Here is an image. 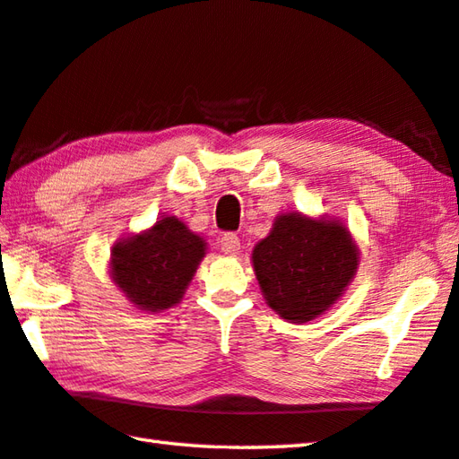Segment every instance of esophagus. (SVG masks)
I'll return each instance as SVG.
<instances>
[{
	"label": "esophagus",
	"mask_w": 459,
	"mask_h": 459,
	"mask_svg": "<svg viewBox=\"0 0 459 459\" xmlns=\"http://www.w3.org/2000/svg\"><path fill=\"white\" fill-rule=\"evenodd\" d=\"M220 246H221V252L228 254V255H236L239 252V238L236 234H223L220 239Z\"/></svg>",
	"instance_id": "1"
}]
</instances>
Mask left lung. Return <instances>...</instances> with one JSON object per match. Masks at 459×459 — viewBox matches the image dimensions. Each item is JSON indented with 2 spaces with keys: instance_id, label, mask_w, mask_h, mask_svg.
<instances>
[{
  "instance_id": "obj_1",
  "label": "left lung",
  "mask_w": 459,
  "mask_h": 459,
  "mask_svg": "<svg viewBox=\"0 0 459 459\" xmlns=\"http://www.w3.org/2000/svg\"><path fill=\"white\" fill-rule=\"evenodd\" d=\"M255 278L270 308L308 323L339 300L355 276L359 250L339 221L284 213L254 247Z\"/></svg>"
}]
</instances>
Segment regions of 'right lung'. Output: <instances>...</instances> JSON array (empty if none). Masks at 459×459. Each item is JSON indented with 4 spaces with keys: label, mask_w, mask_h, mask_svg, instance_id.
Returning <instances> with one entry per match:
<instances>
[{
    "label": "right lung",
    "mask_w": 459,
    "mask_h": 459,
    "mask_svg": "<svg viewBox=\"0 0 459 459\" xmlns=\"http://www.w3.org/2000/svg\"><path fill=\"white\" fill-rule=\"evenodd\" d=\"M205 255V242L177 217H163L152 230L112 250V278L134 307L165 310L183 299Z\"/></svg>",
    "instance_id": "obj_1"
}]
</instances>
